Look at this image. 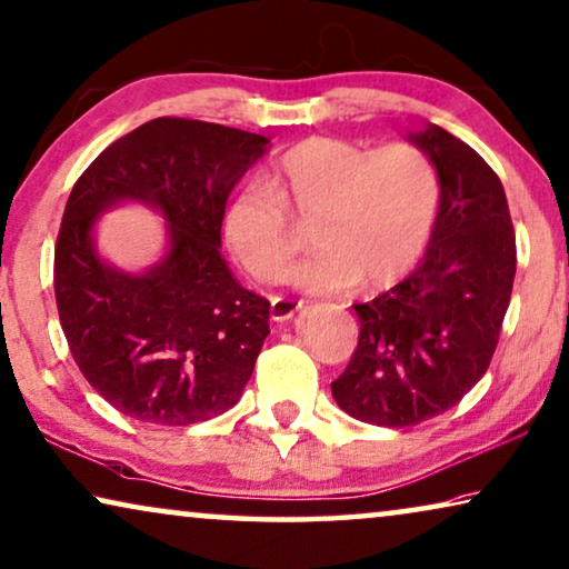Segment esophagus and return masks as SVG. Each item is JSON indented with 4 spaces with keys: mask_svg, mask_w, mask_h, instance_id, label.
<instances>
[{
    "mask_svg": "<svg viewBox=\"0 0 569 569\" xmlns=\"http://www.w3.org/2000/svg\"><path fill=\"white\" fill-rule=\"evenodd\" d=\"M299 309H301V301L288 299V296H276V299L270 301V317H273L276 321L291 319Z\"/></svg>",
    "mask_w": 569,
    "mask_h": 569,
    "instance_id": "obj_1",
    "label": "esophagus"
}]
</instances>
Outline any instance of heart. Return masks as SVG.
<instances>
[{
    "instance_id": "obj_1",
    "label": "heart",
    "mask_w": 569,
    "mask_h": 569,
    "mask_svg": "<svg viewBox=\"0 0 569 569\" xmlns=\"http://www.w3.org/2000/svg\"><path fill=\"white\" fill-rule=\"evenodd\" d=\"M442 181L411 142L370 150L337 138H309L276 160L268 186L250 181L222 211L224 240L260 281H276L293 258L288 211L311 222L319 250L288 283L307 293L391 286L409 273L435 234Z\"/></svg>"
}]
</instances>
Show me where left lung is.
<instances>
[{
	"label": "left lung",
	"mask_w": 569,
	"mask_h": 569,
	"mask_svg": "<svg viewBox=\"0 0 569 569\" xmlns=\"http://www.w3.org/2000/svg\"><path fill=\"white\" fill-rule=\"evenodd\" d=\"M409 140L442 181L435 234L409 278L355 303L358 350L332 383L345 413L391 429L439 417L486 376L516 276V234L493 168L437 124Z\"/></svg>",
	"instance_id": "8db88e82"
}]
</instances>
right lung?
Segmentation results:
<instances>
[{"label":"right lung","instance_id":"obj_1","mask_svg":"<svg viewBox=\"0 0 569 569\" xmlns=\"http://www.w3.org/2000/svg\"><path fill=\"white\" fill-rule=\"evenodd\" d=\"M268 138L158 117L101 150L66 201L56 242L58 317L76 366L124 417L189 427L240 401L270 335V303L222 258V211ZM138 200L167 219L169 250L142 274L101 261L99 213Z\"/></svg>","mask_w":569,"mask_h":569}]
</instances>
